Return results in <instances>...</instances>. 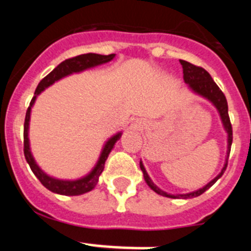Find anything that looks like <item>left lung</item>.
Here are the masks:
<instances>
[{
    "mask_svg": "<svg viewBox=\"0 0 251 251\" xmlns=\"http://www.w3.org/2000/svg\"><path fill=\"white\" fill-rule=\"evenodd\" d=\"M179 63H181V65H182V69H183V80H185V83L187 84L188 88H190L194 93H196V94L201 95L202 98L207 99L208 101H211V103L214 104L215 108L217 109V112H219V114H220L223 126L224 128H225L226 133H227V152H226L227 156H226L225 165H224L220 174L217 175L212 181H210L207 185L203 186L202 188H199V190H196V191L190 192V194H183V195H172V194H167V192L162 191L161 188L157 187V186L152 182V179H151L150 176H148L147 171H146L142 161L139 162V167H141L142 172H143L145 181L147 182V185L150 186L153 191L156 192V194L161 195V196L170 197V199H192V197H197V196H200V195H202L203 192L211 187V186L216 182L217 179L223 176L224 172H225L226 167H227V158H229L230 150H231L232 127H231V123H230L229 112H227V101H226L225 95H224V93L221 92L220 88L216 85V83L212 80L211 75L208 74L205 69L194 65V64L188 63V61H185V60H179Z\"/></svg>",
    "mask_w": 251,
    "mask_h": 251,
    "instance_id": "1",
    "label": "left lung"
}]
</instances>
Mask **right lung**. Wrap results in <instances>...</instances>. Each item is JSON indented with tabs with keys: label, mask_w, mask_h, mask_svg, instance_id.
Masks as SVG:
<instances>
[{
	"label": "right lung",
	"mask_w": 251,
	"mask_h": 251,
	"mask_svg": "<svg viewBox=\"0 0 251 251\" xmlns=\"http://www.w3.org/2000/svg\"><path fill=\"white\" fill-rule=\"evenodd\" d=\"M114 56L115 54L99 55L92 54V52H90V54H83L79 55V56L72 57V59H66L65 61L60 63L50 74L46 75L43 80L40 81L36 90H35V95L34 98L31 99L30 106H28L27 112H26L25 124H24V153H25V158L26 161H27L28 166H30L31 171H32L35 176L39 178L40 182L43 183L48 190H50L51 192H55V194L59 195H65V196H77V195H83L86 194V192L92 191L93 188L97 186V183H98L99 176H100L101 172H103L106 158L109 156L110 151L114 147L115 142L121 138L122 132H118L117 134L110 137V138L105 142V145H104L103 150H101L100 157H99L97 165H95V167L93 168L86 176L77 179L55 178V177H51L49 176V175H46L45 172L37 166L36 161H35L32 153H31L30 141H28V126H30L31 108H32V105L35 104L37 95L43 92V90H45L48 86L52 85L55 81L60 80V79H63V77L68 76V75L74 74V73H81L84 72V70H86V69L94 68V66L101 65V64L109 63L110 60L114 59Z\"/></svg>",
	"instance_id": "obj_1"
}]
</instances>
